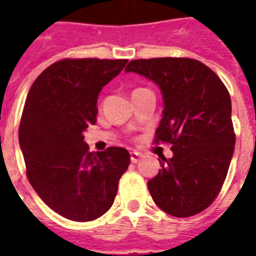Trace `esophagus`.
<instances>
[{
    "instance_id": "esophagus-1",
    "label": "esophagus",
    "mask_w": 256,
    "mask_h": 256,
    "mask_svg": "<svg viewBox=\"0 0 256 256\" xmlns=\"http://www.w3.org/2000/svg\"><path fill=\"white\" fill-rule=\"evenodd\" d=\"M140 158H142V154H140V152H130V160H132V164H136V162H140Z\"/></svg>"
}]
</instances>
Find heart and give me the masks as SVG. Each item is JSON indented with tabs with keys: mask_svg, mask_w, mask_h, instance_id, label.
<instances>
[{
	"mask_svg": "<svg viewBox=\"0 0 256 256\" xmlns=\"http://www.w3.org/2000/svg\"><path fill=\"white\" fill-rule=\"evenodd\" d=\"M136 90H140V88H136Z\"/></svg>",
	"mask_w": 256,
	"mask_h": 256,
	"instance_id": "1",
	"label": "heart"
}]
</instances>
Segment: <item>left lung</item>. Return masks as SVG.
<instances>
[{
  "label": "left lung",
  "instance_id": "obj_1",
  "mask_svg": "<svg viewBox=\"0 0 256 256\" xmlns=\"http://www.w3.org/2000/svg\"><path fill=\"white\" fill-rule=\"evenodd\" d=\"M124 70L156 82L164 96L154 142L170 144L174 156H164L160 172L148 182L154 202L176 218L199 214L218 196L234 154L228 90L192 58L134 60Z\"/></svg>",
  "mask_w": 256,
  "mask_h": 256
}]
</instances>
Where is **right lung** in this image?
Masks as SVG:
<instances>
[{"mask_svg": "<svg viewBox=\"0 0 256 256\" xmlns=\"http://www.w3.org/2000/svg\"><path fill=\"white\" fill-rule=\"evenodd\" d=\"M128 60L65 58L46 68L26 96L18 140L26 176L64 218L90 222L112 206L130 164L124 148L90 152L84 132L96 122V100Z\"/></svg>", "mask_w": 256, "mask_h": 256, "instance_id": "right-lung-1", "label": "right lung"}]
</instances>
